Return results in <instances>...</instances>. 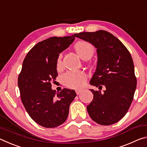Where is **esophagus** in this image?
I'll return each mask as SVG.
<instances>
[{"label":"esophagus","mask_w":147,"mask_h":147,"mask_svg":"<svg viewBox=\"0 0 147 147\" xmlns=\"http://www.w3.org/2000/svg\"><path fill=\"white\" fill-rule=\"evenodd\" d=\"M82 91V90L81 89H75V91H76V93L77 94H79L80 93V92Z\"/></svg>","instance_id":"34e87169"}]
</instances>
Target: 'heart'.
<instances>
[{"instance_id":"b5f03b06","label":"heart","mask_w":147,"mask_h":147,"mask_svg":"<svg viewBox=\"0 0 147 147\" xmlns=\"http://www.w3.org/2000/svg\"><path fill=\"white\" fill-rule=\"evenodd\" d=\"M75 49L78 55L82 59L91 58L94 53V47L85 41H80L75 45ZM62 66V54H59L57 61V67ZM87 80V75L82 71H69L62 76V81L65 85L72 88H80L84 86Z\"/></svg>"}]
</instances>
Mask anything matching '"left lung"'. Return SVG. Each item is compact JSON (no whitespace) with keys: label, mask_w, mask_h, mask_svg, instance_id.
I'll return each instance as SVG.
<instances>
[{"label":"left lung","mask_w":147,"mask_h":147,"mask_svg":"<svg viewBox=\"0 0 147 147\" xmlns=\"http://www.w3.org/2000/svg\"><path fill=\"white\" fill-rule=\"evenodd\" d=\"M96 49V68L90 80L93 99L87 106L90 117L102 125L117 123L127 113L133 100L137 79L133 59L128 49L113 34L105 30L74 34Z\"/></svg>","instance_id":"obj_1"}]
</instances>
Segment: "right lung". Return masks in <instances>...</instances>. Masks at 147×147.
<instances>
[{"instance_id": "1", "label": "right lung", "mask_w": 147, "mask_h": 147, "mask_svg": "<svg viewBox=\"0 0 147 147\" xmlns=\"http://www.w3.org/2000/svg\"><path fill=\"white\" fill-rule=\"evenodd\" d=\"M74 36L52 37L36 44L24 58L18 77L22 102L33 120L45 128L63 124L76 96L65 88L56 95L51 83L58 76L57 60L61 52L74 41Z\"/></svg>"}]
</instances>
